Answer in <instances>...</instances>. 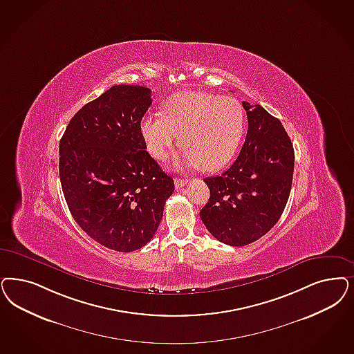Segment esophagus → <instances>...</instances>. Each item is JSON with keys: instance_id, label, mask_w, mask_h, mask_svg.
<instances>
[{"instance_id": "34e87169", "label": "esophagus", "mask_w": 354, "mask_h": 354, "mask_svg": "<svg viewBox=\"0 0 354 354\" xmlns=\"http://www.w3.org/2000/svg\"><path fill=\"white\" fill-rule=\"evenodd\" d=\"M175 187L176 188H182L185 184L188 183V179H182V178H175Z\"/></svg>"}]
</instances>
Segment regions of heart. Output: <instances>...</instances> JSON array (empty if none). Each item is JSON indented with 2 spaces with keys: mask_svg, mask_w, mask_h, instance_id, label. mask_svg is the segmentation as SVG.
I'll list each match as a JSON object with an SVG mask.
<instances>
[{
  "mask_svg": "<svg viewBox=\"0 0 354 354\" xmlns=\"http://www.w3.org/2000/svg\"><path fill=\"white\" fill-rule=\"evenodd\" d=\"M244 132L241 102L205 91L179 93L162 104V115L147 113L140 122V133L154 158H166L179 140L183 149L178 162L204 171L226 166L241 147Z\"/></svg>",
  "mask_w": 354,
  "mask_h": 354,
  "instance_id": "b5f03b06",
  "label": "heart"
}]
</instances>
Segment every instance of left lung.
<instances>
[{
  "mask_svg": "<svg viewBox=\"0 0 354 354\" xmlns=\"http://www.w3.org/2000/svg\"><path fill=\"white\" fill-rule=\"evenodd\" d=\"M248 129L242 150L220 176L207 178L210 189L200 217L220 242L242 247L277 223L290 195L292 141L280 120L261 106L243 102Z\"/></svg>",
  "mask_w": 354,
  "mask_h": 354,
  "instance_id": "8db88e82",
  "label": "left lung"
}]
</instances>
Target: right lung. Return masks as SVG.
Masks as SVG:
<instances>
[{"label":"right lung","mask_w":354,"mask_h":354,"mask_svg":"<svg viewBox=\"0 0 354 354\" xmlns=\"http://www.w3.org/2000/svg\"><path fill=\"white\" fill-rule=\"evenodd\" d=\"M150 95L144 86H112L74 115L60 141V180L74 221L119 252L151 241L175 189L140 133Z\"/></svg>","instance_id":"obj_1"}]
</instances>
